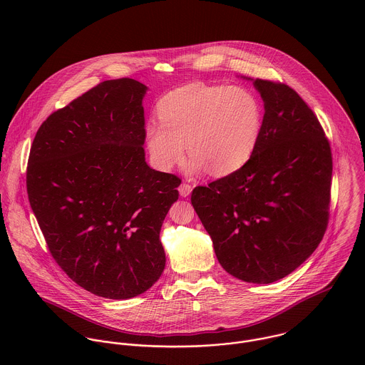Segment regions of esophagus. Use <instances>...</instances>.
<instances>
[{
	"mask_svg": "<svg viewBox=\"0 0 365 365\" xmlns=\"http://www.w3.org/2000/svg\"><path fill=\"white\" fill-rule=\"evenodd\" d=\"M191 191H192V185H190V184H187V182H182V184L180 185V188H178V192H180V195H181L182 198L188 197V195L191 194Z\"/></svg>",
	"mask_w": 365,
	"mask_h": 365,
	"instance_id": "esophagus-1",
	"label": "esophagus"
}]
</instances>
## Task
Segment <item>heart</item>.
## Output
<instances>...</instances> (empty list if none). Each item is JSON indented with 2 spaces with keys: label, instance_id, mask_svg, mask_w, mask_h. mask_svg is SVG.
<instances>
[{
  "label": "heart",
  "instance_id": "obj_1",
  "mask_svg": "<svg viewBox=\"0 0 365 365\" xmlns=\"http://www.w3.org/2000/svg\"><path fill=\"white\" fill-rule=\"evenodd\" d=\"M157 113L160 122L146 126V143L160 170L182 158L187 142L190 174L209 168L215 175H227L249 161L259 143L260 103L240 87L182 86L158 101Z\"/></svg>",
  "mask_w": 365,
  "mask_h": 365
}]
</instances>
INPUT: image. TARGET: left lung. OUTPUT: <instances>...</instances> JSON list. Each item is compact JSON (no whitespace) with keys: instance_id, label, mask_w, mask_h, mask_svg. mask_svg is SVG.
Wrapping results in <instances>:
<instances>
[{"instance_id":"left-lung-1","label":"left lung","mask_w":365,"mask_h":365,"mask_svg":"<svg viewBox=\"0 0 365 365\" xmlns=\"http://www.w3.org/2000/svg\"><path fill=\"white\" fill-rule=\"evenodd\" d=\"M247 80L264 103L256 150L237 171L195 187L191 204L220 265L242 281L271 284L297 269L323 239L333 163L317 118L297 91Z\"/></svg>"}]
</instances>
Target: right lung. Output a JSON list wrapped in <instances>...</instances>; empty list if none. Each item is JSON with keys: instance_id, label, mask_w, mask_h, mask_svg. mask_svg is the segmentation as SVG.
Wrapping results in <instances>:
<instances>
[{"instance_id": "obj_1", "label": "right lung", "mask_w": 365, "mask_h": 365, "mask_svg": "<svg viewBox=\"0 0 365 365\" xmlns=\"http://www.w3.org/2000/svg\"><path fill=\"white\" fill-rule=\"evenodd\" d=\"M146 91L133 78L98 84L41 125L28 160V198L53 259L108 299L160 278V230L178 200L181 180L145 158Z\"/></svg>"}]
</instances>
